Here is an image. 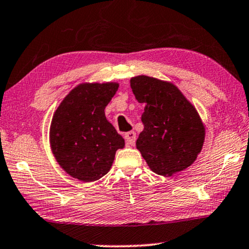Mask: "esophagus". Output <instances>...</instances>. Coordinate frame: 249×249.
Instances as JSON below:
<instances>
[{
	"mask_svg": "<svg viewBox=\"0 0 249 249\" xmlns=\"http://www.w3.org/2000/svg\"><path fill=\"white\" fill-rule=\"evenodd\" d=\"M125 138V142H126L127 145H134L135 143V140H137V134H135L134 131H130V132H126L124 135Z\"/></svg>",
	"mask_w": 249,
	"mask_h": 249,
	"instance_id": "34e87169",
	"label": "esophagus"
}]
</instances>
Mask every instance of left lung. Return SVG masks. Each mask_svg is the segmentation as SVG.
Returning a JSON list of instances; mask_svg holds the SVG:
<instances>
[{"mask_svg":"<svg viewBox=\"0 0 249 249\" xmlns=\"http://www.w3.org/2000/svg\"><path fill=\"white\" fill-rule=\"evenodd\" d=\"M135 99L144 104L137 148L154 173L172 177L197 159L205 126L195 106L173 83L145 75L131 78Z\"/></svg>","mask_w":249,"mask_h":249,"instance_id":"1","label":"left lung"}]
</instances>
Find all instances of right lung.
Segmentation results:
<instances>
[{
    "mask_svg": "<svg viewBox=\"0 0 249 249\" xmlns=\"http://www.w3.org/2000/svg\"><path fill=\"white\" fill-rule=\"evenodd\" d=\"M118 83H82L66 95L52 117L50 145L55 160L71 177L97 181L110 170L125 141L108 119L105 108Z\"/></svg>",
    "mask_w": 249,
    "mask_h": 249,
    "instance_id": "obj_1",
    "label": "right lung"
}]
</instances>
